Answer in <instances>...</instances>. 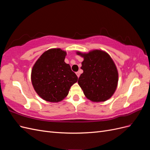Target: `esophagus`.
I'll return each instance as SVG.
<instances>
[{
	"mask_svg": "<svg viewBox=\"0 0 150 150\" xmlns=\"http://www.w3.org/2000/svg\"><path fill=\"white\" fill-rule=\"evenodd\" d=\"M76 74L77 76H78V78H79V76H80V74H79V72H76Z\"/></svg>",
	"mask_w": 150,
	"mask_h": 150,
	"instance_id": "34e87169",
	"label": "esophagus"
}]
</instances>
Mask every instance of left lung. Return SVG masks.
I'll return each instance as SVG.
<instances>
[{"label":"left lung","instance_id":"1","mask_svg":"<svg viewBox=\"0 0 150 150\" xmlns=\"http://www.w3.org/2000/svg\"><path fill=\"white\" fill-rule=\"evenodd\" d=\"M84 58L78 84L86 97L93 102L105 101L114 94L118 81V72L109 54L101 50L87 54L78 52Z\"/></svg>","mask_w":150,"mask_h":150}]
</instances>
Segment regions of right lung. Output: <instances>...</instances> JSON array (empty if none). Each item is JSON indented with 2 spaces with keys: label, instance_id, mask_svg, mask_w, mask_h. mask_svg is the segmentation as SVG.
Returning <instances> with one entry per match:
<instances>
[{
  "label": "right lung",
  "instance_id": "add662e5",
  "mask_svg": "<svg viewBox=\"0 0 150 150\" xmlns=\"http://www.w3.org/2000/svg\"><path fill=\"white\" fill-rule=\"evenodd\" d=\"M66 51L51 49L44 52L34 65L31 81L39 96L45 101L57 103L64 99L78 76L64 62Z\"/></svg>",
  "mask_w": 150,
  "mask_h": 150
}]
</instances>
